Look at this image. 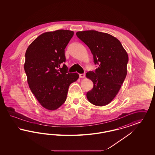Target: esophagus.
I'll list each match as a JSON object with an SVG mask.
<instances>
[{"label":"esophagus","mask_w":155,"mask_h":155,"mask_svg":"<svg viewBox=\"0 0 155 155\" xmlns=\"http://www.w3.org/2000/svg\"><path fill=\"white\" fill-rule=\"evenodd\" d=\"M85 77V74H80V78H84Z\"/></svg>","instance_id":"obj_1"}]
</instances>
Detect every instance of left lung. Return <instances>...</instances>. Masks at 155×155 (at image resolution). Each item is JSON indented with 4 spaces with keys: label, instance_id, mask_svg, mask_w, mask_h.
Listing matches in <instances>:
<instances>
[{
    "label": "left lung",
    "instance_id": "1",
    "mask_svg": "<svg viewBox=\"0 0 155 155\" xmlns=\"http://www.w3.org/2000/svg\"><path fill=\"white\" fill-rule=\"evenodd\" d=\"M76 35L89 48L94 64L98 65L94 72L86 74L94 84L87 98L95 106H106L116 97L127 75V52L118 39L108 33L90 30Z\"/></svg>",
    "mask_w": 155,
    "mask_h": 155
}]
</instances>
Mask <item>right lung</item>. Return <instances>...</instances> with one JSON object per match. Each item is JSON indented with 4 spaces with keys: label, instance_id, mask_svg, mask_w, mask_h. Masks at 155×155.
<instances>
[{
    "label": "right lung",
    "instance_id": "add662e5",
    "mask_svg": "<svg viewBox=\"0 0 155 155\" xmlns=\"http://www.w3.org/2000/svg\"><path fill=\"white\" fill-rule=\"evenodd\" d=\"M74 35L69 30L47 32L38 36L25 52L24 71L29 87L44 108L55 110L65 102L70 84L79 78L69 73L65 49Z\"/></svg>",
    "mask_w": 155,
    "mask_h": 155
}]
</instances>
